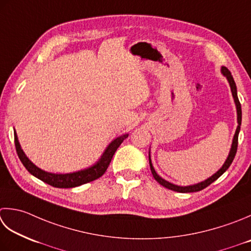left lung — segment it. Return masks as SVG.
<instances>
[{
  "label": "left lung",
  "mask_w": 251,
  "mask_h": 251,
  "mask_svg": "<svg viewBox=\"0 0 251 251\" xmlns=\"http://www.w3.org/2000/svg\"><path fill=\"white\" fill-rule=\"evenodd\" d=\"M221 72H222L223 75L227 78V80L229 82L230 90H232V95H233L235 104H236V110H237V123H238V126H237V128H236V131H235L233 142H232V148H230V151H229V154L227 156V159H226V161H225V163L223 164L222 168H221L217 172V173L213 174L208 179L201 181V183H198V184L190 185V186H177V185H174V184H172V183H169L168 180L163 179L162 177H160L158 174H156V172L154 171L153 165H152V162H151V159H150V154H149V163H150L151 173H152V175H153L154 179L158 181L160 185H162L165 188L171 189V190H174V191H177V193H195V191H200V190L204 189L205 187H208V186L212 184L214 180H217L220 177V176L222 175L224 172L229 168V165L232 164V162H233V160L235 158V154H236V152H237L238 134H239V130H240V125H242V106H240V102L238 100L236 83H235V81H234V78L232 76V74H230V72L225 66H222V68H221ZM149 153H150V152H149Z\"/></svg>",
  "instance_id": "1"
}]
</instances>
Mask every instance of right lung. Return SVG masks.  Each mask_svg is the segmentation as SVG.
I'll return each instance as SVG.
<instances>
[{
    "label": "right lung",
    "mask_w": 251,
    "mask_h": 251,
    "mask_svg": "<svg viewBox=\"0 0 251 251\" xmlns=\"http://www.w3.org/2000/svg\"><path fill=\"white\" fill-rule=\"evenodd\" d=\"M127 137H128V134H125L123 136L117 137L116 139L113 140L111 144L107 146L105 151L103 152L100 160L98 161L96 164L90 166V168L78 171V172H73V173H67V174H53L39 169L38 166L34 165L32 162L27 158L26 154H25V152L22 149L21 145H19L16 131L14 132L15 147H16L18 158L22 161V163L24 164L25 168H26V170L31 175H33L34 177H37L40 180L44 181V183H47L56 188L77 187V186L90 183V181L101 177V176L105 173L106 169L109 168L111 160L113 158V155H114L115 151L121 146L122 142L127 138Z\"/></svg>",
    "instance_id": "right-lung-1"
}]
</instances>
